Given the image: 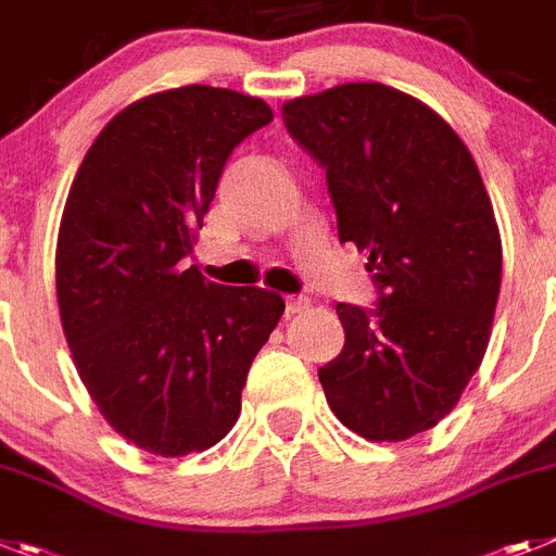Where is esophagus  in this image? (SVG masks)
Returning <instances> with one entry per match:
<instances>
[{
  "label": "esophagus",
  "instance_id": "obj_1",
  "mask_svg": "<svg viewBox=\"0 0 556 556\" xmlns=\"http://www.w3.org/2000/svg\"><path fill=\"white\" fill-rule=\"evenodd\" d=\"M309 309V298L306 295H289L287 298V312L289 315H298V312Z\"/></svg>",
  "mask_w": 556,
  "mask_h": 556
}]
</instances>
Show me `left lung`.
Instances as JSON below:
<instances>
[{"instance_id": "1", "label": "left lung", "mask_w": 556, "mask_h": 556, "mask_svg": "<svg viewBox=\"0 0 556 556\" xmlns=\"http://www.w3.org/2000/svg\"><path fill=\"white\" fill-rule=\"evenodd\" d=\"M289 137L326 170L340 241L368 250L377 306L337 303L345 345L317 377L368 441L450 414L490 345L501 232L462 137L386 84H343L283 106Z\"/></svg>"}]
</instances>
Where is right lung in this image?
Here are the masks:
<instances>
[{"label":"right lung","mask_w":556,"mask_h":556,"mask_svg":"<svg viewBox=\"0 0 556 556\" xmlns=\"http://www.w3.org/2000/svg\"><path fill=\"white\" fill-rule=\"evenodd\" d=\"M269 121L261 98L230 89L149 94L109 121L66 197L55 250L66 343L109 425L154 455L202 453L230 433L283 315L275 292L185 269L232 149Z\"/></svg>","instance_id":"add662e5"}]
</instances>
